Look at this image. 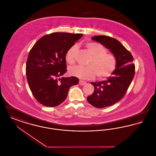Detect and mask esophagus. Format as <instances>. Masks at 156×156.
<instances>
[{
	"instance_id": "esophagus-1",
	"label": "esophagus",
	"mask_w": 156,
	"mask_h": 156,
	"mask_svg": "<svg viewBox=\"0 0 156 156\" xmlns=\"http://www.w3.org/2000/svg\"><path fill=\"white\" fill-rule=\"evenodd\" d=\"M79 83H80V85H85V84L87 83V82L85 81L80 80V81H79Z\"/></svg>"
}]
</instances>
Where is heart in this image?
<instances>
[{
  "label": "heart",
  "instance_id": "heart-1",
  "mask_svg": "<svg viewBox=\"0 0 156 156\" xmlns=\"http://www.w3.org/2000/svg\"><path fill=\"white\" fill-rule=\"evenodd\" d=\"M85 46L92 56L87 67H71L69 69V74L83 80H90L96 75L98 79L109 77L117 67L118 61L115 54L108 52L104 45L95 42H88ZM77 50L76 45H72L67 50L65 58L69 64H74Z\"/></svg>",
  "mask_w": 156,
  "mask_h": 156
}]
</instances>
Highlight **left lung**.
I'll return each mask as SVG.
<instances>
[{
  "instance_id": "left-lung-1",
  "label": "left lung",
  "mask_w": 156,
  "mask_h": 156,
  "mask_svg": "<svg viewBox=\"0 0 156 156\" xmlns=\"http://www.w3.org/2000/svg\"><path fill=\"white\" fill-rule=\"evenodd\" d=\"M109 49L116 57L117 67L107 80L91 82L94 92L87 98L89 104L97 108L110 106L118 102L126 94L135 74L133 57L126 48L116 39L105 36L92 38Z\"/></svg>"
}]
</instances>
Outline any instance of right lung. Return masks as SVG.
<instances>
[{
	"instance_id": "right-lung-1",
	"label": "right lung",
	"mask_w": 156,
	"mask_h": 156,
	"mask_svg": "<svg viewBox=\"0 0 156 156\" xmlns=\"http://www.w3.org/2000/svg\"><path fill=\"white\" fill-rule=\"evenodd\" d=\"M82 36L53 33L41 37L30 50L26 66L27 80L32 94L43 105H59L66 100L70 87L78 83L75 76H61L67 71V50Z\"/></svg>"
}]
</instances>
